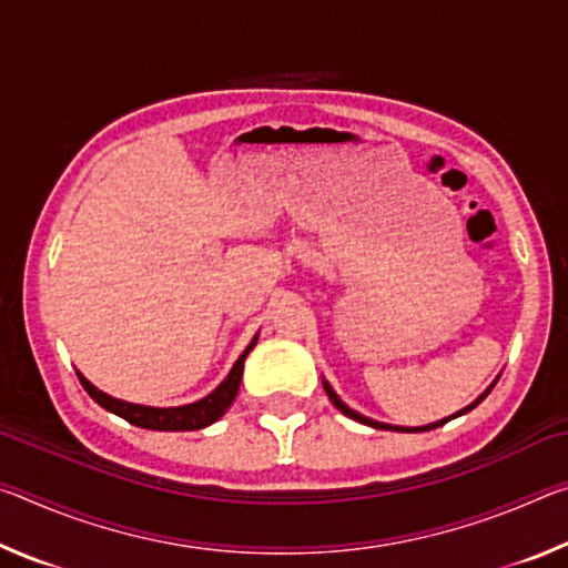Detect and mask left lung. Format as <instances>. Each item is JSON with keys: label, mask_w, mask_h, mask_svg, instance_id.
I'll list each match as a JSON object with an SVG mask.
<instances>
[{"label": "left lung", "mask_w": 568, "mask_h": 568, "mask_svg": "<svg viewBox=\"0 0 568 568\" xmlns=\"http://www.w3.org/2000/svg\"><path fill=\"white\" fill-rule=\"evenodd\" d=\"M498 381V378H496ZM496 381L491 383V386H488L484 393H480V396L470 403V406H466L464 410H458V413H454V416H448V418H444V420H436V423H428V426H390V423H378V420H373V418H368V416H361L358 410H353V408H348L345 406V403L335 396V390L331 388V383L328 381H323V388H325V393H328V398L333 400V406L338 408L343 416H348V418H353V420H358V423H365V426H371V428H381V430H400V434H420V430H434V428H438V426H444V423H448V420H454V418H458V416H464V413H468V410H474L480 400H484L488 393H491V388L496 386Z\"/></svg>", "instance_id": "1"}]
</instances>
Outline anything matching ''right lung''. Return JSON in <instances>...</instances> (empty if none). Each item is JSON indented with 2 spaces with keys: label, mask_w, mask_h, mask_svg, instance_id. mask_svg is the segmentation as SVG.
<instances>
[{
  "label": "right lung",
  "mask_w": 568,
  "mask_h": 568,
  "mask_svg": "<svg viewBox=\"0 0 568 568\" xmlns=\"http://www.w3.org/2000/svg\"><path fill=\"white\" fill-rule=\"evenodd\" d=\"M255 343H257V335L253 338V343H250L243 351V355L235 361L233 371L227 373V378L220 383V386L210 393V396H205L203 400L187 403V406H175V408L138 406V403L112 398V396H108V393H102L100 388H94L92 383L82 376V373H77V376H80L82 388L90 393L94 403H100L104 410H110V413H114V416L124 418L128 423H132V426L150 428V430H200V428L210 426V423H215L217 418H223V413L233 406L237 388H240V381H243V363L247 358V353L255 348Z\"/></svg>",
  "instance_id": "1"
}]
</instances>
